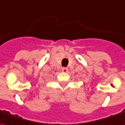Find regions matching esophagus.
Wrapping results in <instances>:
<instances>
[{
    "mask_svg": "<svg viewBox=\"0 0 125 125\" xmlns=\"http://www.w3.org/2000/svg\"><path fill=\"white\" fill-rule=\"evenodd\" d=\"M68 69L67 68H66V67H63V68H62L63 73H67V72H68Z\"/></svg>",
    "mask_w": 125,
    "mask_h": 125,
    "instance_id": "34e87169",
    "label": "esophagus"
}]
</instances>
